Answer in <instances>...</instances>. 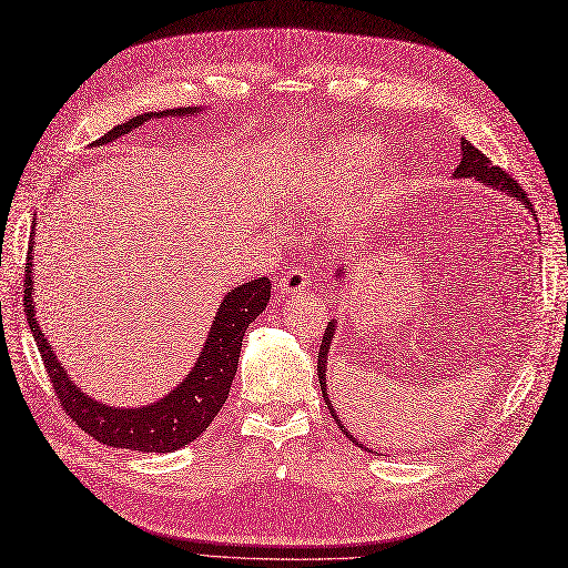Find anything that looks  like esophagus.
Returning <instances> with one entry per match:
<instances>
[{"instance_id":"obj_1","label":"esophagus","mask_w":568,"mask_h":568,"mask_svg":"<svg viewBox=\"0 0 568 568\" xmlns=\"http://www.w3.org/2000/svg\"><path fill=\"white\" fill-rule=\"evenodd\" d=\"M311 286V272L301 267H291L284 277L277 282L280 294H298V291Z\"/></svg>"}]
</instances>
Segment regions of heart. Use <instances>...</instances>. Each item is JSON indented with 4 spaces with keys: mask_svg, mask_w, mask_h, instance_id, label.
<instances>
[{
    "mask_svg": "<svg viewBox=\"0 0 568 568\" xmlns=\"http://www.w3.org/2000/svg\"><path fill=\"white\" fill-rule=\"evenodd\" d=\"M377 135L332 141L317 150L308 174L301 181L298 201L311 212H327L348 200L342 217H365L389 205L402 191L404 174L394 162L377 164Z\"/></svg>",
    "mask_w": 568,
    "mask_h": 568,
    "instance_id": "heart-1",
    "label": "heart"
}]
</instances>
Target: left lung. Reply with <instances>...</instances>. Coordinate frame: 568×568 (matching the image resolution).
I'll use <instances>...</instances> for the list:
<instances>
[{"label":"left lung","mask_w":568,"mask_h":568,"mask_svg":"<svg viewBox=\"0 0 568 568\" xmlns=\"http://www.w3.org/2000/svg\"><path fill=\"white\" fill-rule=\"evenodd\" d=\"M454 176H458V179H475V181H480V183H485V186H489V189H495V191H501L504 195H509V197H514V201H520V205H526L528 207V212H532V205H530V201H528V195H526V191L518 186V183L507 174V172H501L499 166H495L493 162H489L483 152L475 148V145H470L468 141H462V162H458V166H456V172H454ZM344 277V270H336V280H342ZM332 339H334V320L329 322L327 325V329H325V336H322V344H320V354H317V375H320V387H322V396H325V402H327V406H329V413H332V418L336 420V425L342 427V433L351 439V442H356V437L354 435H348L346 433V427L342 425V420L336 418V413H334V408H332V404H329V396H327V354H329V344H332ZM358 444V442H356ZM363 447V444H361ZM371 452V449H367Z\"/></svg>","instance_id":"left-lung-1"}]
</instances>
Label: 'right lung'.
<instances>
[{
    "instance_id": "add662e5",
    "label": "right lung",
    "mask_w": 568,
    "mask_h": 568,
    "mask_svg": "<svg viewBox=\"0 0 568 568\" xmlns=\"http://www.w3.org/2000/svg\"><path fill=\"white\" fill-rule=\"evenodd\" d=\"M197 112H203L201 106H181V110L176 106V110L138 114L124 121V124L114 126L93 145H104L119 135L131 133L135 126L145 124L152 116H189ZM30 260H33V241H30L26 263L28 267L23 288V313L30 332H33L42 363L48 367V375L57 392L59 404L75 420V425L93 439L106 444V447L143 454L176 452L201 437L224 406L229 389H232L243 334H246L251 322L267 308L272 288L270 280L257 277L226 291V296L217 308V315L212 320V327L207 332L201 356H197L191 373L181 385H176V389L162 396L155 404H148L141 408H116L104 406L102 402H95V398L83 394L57 361V354L52 351L48 336L42 334L36 317L33 263H30Z\"/></svg>"
}]
</instances>
